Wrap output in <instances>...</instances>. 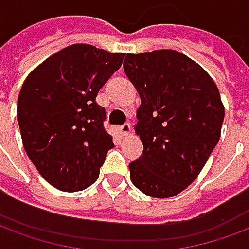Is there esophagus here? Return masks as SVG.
Instances as JSON below:
<instances>
[{
    "mask_svg": "<svg viewBox=\"0 0 249 249\" xmlns=\"http://www.w3.org/2000/svg\"><path fill=\"white\" fill-rule=\"evenodd\" d=\"M130 129H132V126H130V124H128V123H125V124H123L121 126H119V132L121 136H128V134L130 133Z\"/></svg>",
    "mask_w": 249,
    "mask_h": 249,
    "instance_id": "obj_1",
    "label": "esophagus"
}]
</instances>
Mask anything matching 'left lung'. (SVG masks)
Listing matches in <instances>:
<instances>
[{
	"label": "left lung",
	"mask_w": 249,
	"mask_h": 249,
	"mask_svg": "<svg viewBox=\"0 0 249 249\" xmlns=\"http://www.w3.org/2000/svg\"><path fill=\"white\" fill-rule=\"evenodd\" d=\"M124 71L141 97L136 133L143 152L130 181L153 198L191 185L220 139L224 107L209 73L174 50L126 54Z\"/></svg>",
	"instance_id": "8db88e82"
}]
</instances>
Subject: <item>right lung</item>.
<instances>
[{"label":"right lung","mask_w":249,"mask_h":249,"mask_svg":"<svg viewBox=\"0 0 249 249\" xmlns=\"http://www.w3.org/2000/svg\"><path fill=\"white\" fill-rule=\"evenodd\" d=\"M125 54L71 45L34 68L18 96L17 120L30 161L58 190L82 191L99 178L112 137L104 129L100 88Z\"/></svg>","instance_id":"right-lung-1"}]
</instances>
